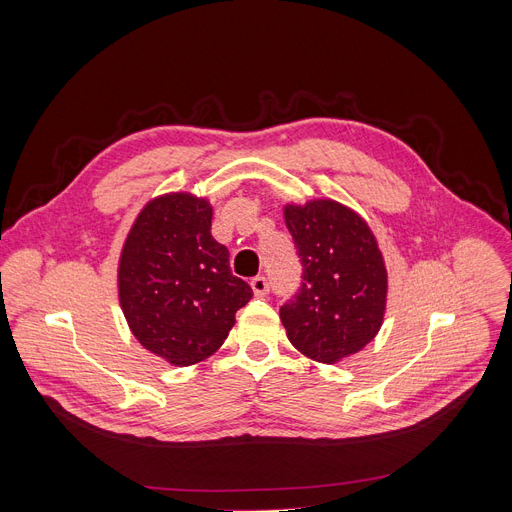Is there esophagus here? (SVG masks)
<instances>
[{
	"label": "esophagus",
	"mask_w": 512,
	"mask_h": 512,
	"mask_svg": "<svg viewBox=\"0 0 512 512\" xmlns=\"http://www.w3.org/2000/svg\"><path fill=\"white\" fill-rule=\"evenodd\" d=\"M249 284H251V290H253L255 297H265V294L270 292V284H267V280L261 278V276L253 278Z\"/></svg>",
	"instance_id": "1"
}]
</instances>
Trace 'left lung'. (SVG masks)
Instances as JSON below:
<instances>
[{"mask_svg":"<svg viewBox=\"0 0 512 512\" xmlns=\"http://www.w3.org/2000/svg\"><path fill=\"white\" fill-rule=\"evenodd\" d=\"M303 282L280 307L290 344L307 359L334 365L378 336L388 303V270L363 215L334 199L286 203Z\"/></svg>","mask_w":512,"mask_h":512,"instance_id":"obj_1","label":"left lung"}]
</instances>
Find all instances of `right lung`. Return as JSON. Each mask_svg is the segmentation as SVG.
<instances>
[{
	"label": "right lung",
	"mask_w": 512,
	"mask_h": 512,
	"mask_svg": "<svg viewBox=\"0 0 512 512\" xmlns=\"http://www.w3.org/2000/svg\"><path fill=\"white\" fill-rule=\"evenodd\" d=\"M213 207L188 191L149 199L118 259V301L132 336L155 357L188 367L211 357L253 290L232 276L211 236Z\"/></svg>",
	"instance_id": "right-lung-1"
}]
</instances>
